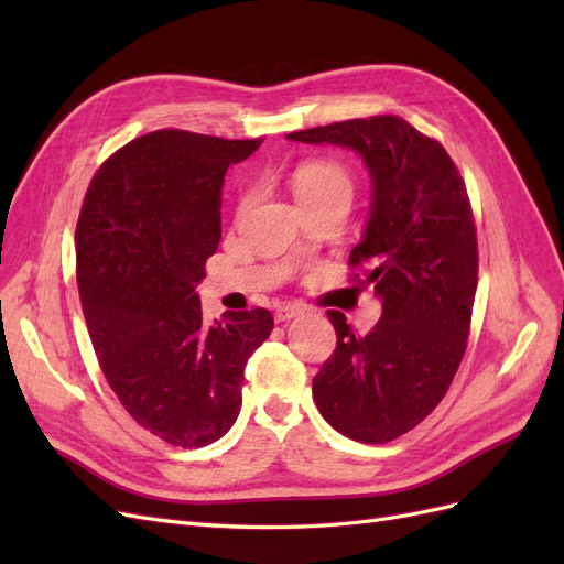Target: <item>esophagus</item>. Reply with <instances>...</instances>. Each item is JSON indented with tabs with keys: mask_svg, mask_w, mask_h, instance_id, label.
<instances>
[{
	"mask_svg": "<svg viewBox=\"0 0 564 564\" xmlns=\"http://www.w3.org/2000/svg\"><path fill=\"white\" fill-rule=\"evenodd\" d=\"M305 308L301 303H286V305H280V308L275 311V319L278 322H286V319H294L299 315H303Z\"/></svg>",
	"mask_w": 564,
	"mask_h": 564,
	"instance_id": "34e87169",
	"label": "esophagus"
}]
</instances>
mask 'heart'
<instances>
[{
    "label": "heart",
    "mask_w": 564,
    "mask_h": 564,
    "mask_svg": "<svg viewBox=\"0 0 564 564\" xmlns=\"http://www.w3.org/2000/svg\"><path fill=\"white\" fill-rule=\"evenodd\" d=\"M294 195L299 202L305 199H348L352 197V181L340 164L334 162H305L294 178Z\"/></svg>",
    "instance_id": "1"
}]
</instances>
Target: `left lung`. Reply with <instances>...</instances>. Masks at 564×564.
<instances>
[{"label":"left lung","mask_w":564,"mask_h":564,"mask_svg":"<svg viewBox=\"0 0 564 564\" xmlns=\"http://www.w3.org/2000/svg\"><path fill=\"white\" fill-rule=\"evenodd\" d=\"M357 152L371 178L352 265H367L383 313L367 336L329 311L336 350L313 379L332 429L381 445L412 431L445 398L466 350L477 286V237L466 183L447 150L395 115L286 133Z\"/></svg>","instance_id":"1"}]
</instances>
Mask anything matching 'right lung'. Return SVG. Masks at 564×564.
Segmentation results:
<instances>
[{"mask_svg":"<svg viewBox=\"0 0 564 564\" xmlns=\"http://www.w3.org/2000/svg\"><path fill=\"white\" fill-rule=\"evenodd\" d=\"M261 141L178 129L141 135L98 169L77 220V284L94 350L135 423L204 447L240 416L249 355L272 332L265 308L204 322L197 284L220 242L228 166Z\"/></svg>","mask_w":564,"mask_h":564,"instance_id":"add662e5","label":"right lung"}]
</instances>
